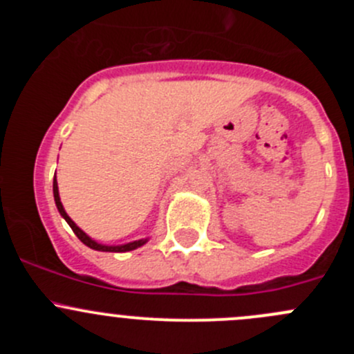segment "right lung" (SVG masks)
<instances>
[{
	"label": "right lung",
	"instance_id": "add662e5",
	"mask_svg": "<svg viewBox=\"0 0 354 354\" xmlns=\"http://www.w3.org/2000/svg\"><path fill=\"white\" fill-rule=\"evenodd\" d=\"M53 194H55V202H56V207H58L59 214H62L63 219L66 221L68 224H70V227L73 230V233L77 234L78 240L82 241L84 245H87L88 248L92 250H97V252H114V253H123V252H131V250L138 248V246L145 245L149 241V238H145V240H138V241H131V243H127V245H118V246H108V245H101L97 243L95 240H92L91 236H87V234L84 233V231L80 230V227L77 226V224L73 223V221L70 219V216L65 212V209H63V203L62 200H59V192H58V181H56V174H55V181H53Z\"/></svg>",
	"mask_w": 354,
	"mask_h": 354
}]
</instances>
